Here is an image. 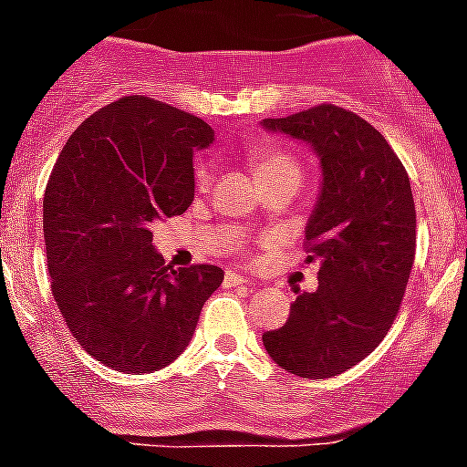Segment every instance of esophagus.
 Here are the masks:
<instances>
[{
    "label": "esophagus",
    "instance_id": "esophagus-1",
    "mask_svg": "<svg viewBox=\"0 0 467 467\" xmlns=\"http://www.w3.org/2000/svg\"><path fill=\"white\" fill-rule=\"evenodd\" d=\"M223 285H225V286H255L257 282L251 280V277L239 275V273H225Z\"/></svg>",
    "mask_w": 467,
    "mask_h": 467
}]
</instances>
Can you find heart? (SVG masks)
Listing matches in <instances>:
<instances>
[{
	"label": "heart",
	"instance_id": "heart-1",
	"mask_svg": "<svg viewBox=\"0 0 467 467\" xmlns=\"http://www.w3.org/2000/svg\"><path fill=\"white\" fill-rule=\"evenodd\" d=\"M251 167H253V173H255V178H266V176H273V173H285V171L300 173V167L294 160V155H289L286 150L277 149V146H271V144L257 146V149L253 150ZM207 178H210V173H207L205 164H199L194 171L196 185L203 187Z\"/></svg>",
	"mask_w": 467,
	"mask_h": 467
}]
</instances>
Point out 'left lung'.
I'll return each mask as SVG.
<instances>
[{"instance_id": "obj_1", "label": "left lung", "mask_w": 467, "mask_h": 467, "mask_svg": "<svg viewBox=\"0 0 467 467\" xmlns=\"http://www.w3.org/2000/svg\"><path fill=\"white\" fill-rule=\"evenodd\" d=\"M262 126L312 146L323 176L305 228L307 262L321 260L318 289H296L289 321L262 334L264 348L286 373L334 378L398 317L416 257L411 182L384 135L346 108L321 103Z\"/></svg>"}]
</instances>
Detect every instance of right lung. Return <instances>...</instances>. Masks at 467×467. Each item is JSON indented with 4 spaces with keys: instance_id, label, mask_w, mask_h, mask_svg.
<instances>
[{
    "instance_id": "add662e5",
    "label": "right lung",
    "mask_w": 467,
    "mask_h": 467,
    "mask_svg": "<svg viewBox=\"0 0 467 467\" xmlns=\"http://www.w3.org/2000/svg\"><path fill=\"white\" fill-rule=\"evenodd\" d=\"M214 130L142 94L89 115L60 150L45 190L51 294L88 355L119 373L171 364L223 282L212 264L171 268L150 223L194 201L196 149Z\"/></svg>"
}]
</instances>
